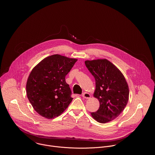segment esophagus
Returning a JSON list of instances; mask_svg holds the SVG:
<instances>
[{"label":"esophagus","instance_id":"1","mask_svg":"<svg viewBox=\"0 0 155 155\" xmlns=\"http://www.w3.org/2000/svg\"><path fill=\"white\" fill-rule=\"evenodd\" d=\"M82 96L85 99H90L91 98V95L88 92H84L82 95Z\"/></svg>","mask_w":155,"mask_h":155}]
</instances>
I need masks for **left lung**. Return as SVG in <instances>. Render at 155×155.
Masks as SVG:
<instances>
[{"label":"left lung","instance_id":"1","mask_svg":"<svg viewBox=\"0 0 155 155\" xmlns=\"http://www.w3.org/2000/svg\"><path fill=\"white\" fill-rule=\"evenodd\" d=\"M85 64L95 79L94 96L100 104L99 109L91 114L99 123L110 122L118 117L127 104V82L121 71L107 59L87 60Z\"/></svg>","mask_w":155,"mask_h":155}]
</instances>
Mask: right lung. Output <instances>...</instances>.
Masks as SVG:
<instances>
[{
  "label": "right lung",
  "mask_w": 155,
  "mask_h": 155,
  "mask_svg": "<svg viewBox=\"0 0 155 155\" xmlns=\"http://www.w3.org/2000/svg\"><path fill=\"white\" fill-rule=\"evenodd\" d=\"M77 59L53 54L41 60L31 71L26 84L27 97L42 117L52 119L66 110L73 98L65 80Z\"/></svg>",
  "instance_id": "right-lung-1"
}]
</instances>
